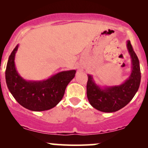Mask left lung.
<instances>
[{
    "instance_id": "obj_1",
    "label": "left lung",
    "mask_w": 148,
    "mask_h": 148,
    "mask_svg": "<svg viewBox=\"0 0 148 148\" xmlns=\"http://www.w3.org/2000/svg\"><path fill=\"white\" fill-rule=\"evenodd\" d=\"M127 48L132 60V72L125 82L120 85L100 87L95 82L92 76L88 74L87 97L91 106L98 111L112 113L121 109L133 99L140 83L139 60L130 40Z\"/></svg>"
}]
</instances>
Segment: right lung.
<instances>
[{
	"mask_svg": "<svg viewBox=\"0 0 148 148\" xmlns=\"http://www.w3.org/2000/svg\"><path fill=\"white\" fill-rule=\"evenodd\" d=\"M18 48V45L10 54L5 70L6 84L11 94L20 105L30 111H43L55 107L63 97L76 70L60 72L47 80L27 81L19 75L15 67Z\"/></svg>",
	"mask_w": 148,
	"mask_h": 148,
	"instance_id": "obj_1",
	"label": "right lung"
}]
</instances>
